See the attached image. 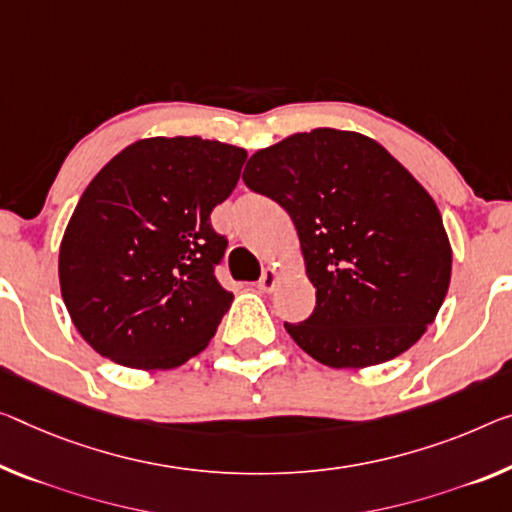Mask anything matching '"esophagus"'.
Wrapping results in <instances>:
<instances>
[{"mask_svg":"<svg viewBox=\"0 0 512 512\" xmlns=\"http://www.w3.org/2000/svg\"><path fill=\"white\" fill-rule=\"evenodd\" d=\"M277 283H279V270L277 267H267L263 277L258 279V290H263V293H272Z\"/></svg>","mask_w":512,"mask_h":512,"instance_id":"34e87169","label":"esophagus"}]
</instances>
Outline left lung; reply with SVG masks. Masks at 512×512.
Listing matches in <instances>:
<instances>
[{"label":"left lung","instance_id":"1","mask_svg":"<svg viewBox=\"0 0 512 512\" xmlns=\"http://www.w3.org/2000/svg\"><path fill=\"white\" fill-rule=\"evenodd\" d=\"M242 180L293 219L316 309L283 322L329 368L403 355L426 334L451 281L432 196L371 137L318 128L249 157Z\"/></svg>","mask_w":512,"mask_h":512}]
</instances>
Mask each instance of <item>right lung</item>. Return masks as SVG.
I'll return each instance as SVG.
<instances>
[{
    "label": "right lung",
    "mask_w": 512,
    "mask_h": 512,
    "mask_svg": "<svg viewBox=\"0 0 512 512\" xmlns=\"http://www.w3.org/2000/svg\"><path fill=\"white\" fill-rule=\"evenodd\" d=\"M245 148L153 137L125 148L86 187L59 249L77 332L128 368H176L199 355L233 293L215 267L229 247L210 212L238 185Z\"/></svg>",
    "instance_id": "right-lung-1"
}]
</instances>
